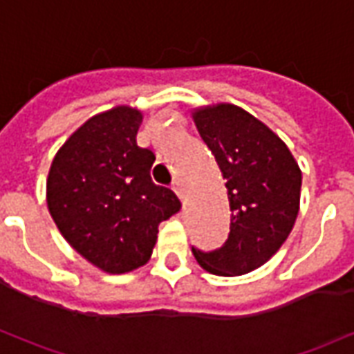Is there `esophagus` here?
I'll use <instances>...</instances> for the list:
<instances>
[{
    "instance_id": "34e87169",
    "label": "esophagus",
    "mask_w": 354,
    "mask_h": 354,
    "mask_svg": "<svg viewBox=\"0 0 354 354\" xmlns=\"http://www.w3.org/2000/svg\"><path fill=\"white\" fill-rule=\"evenodd\" d=\"M172 189L176 192V195L180 197V199L182 201L185 199V187H184V184L180 182V180H174V182H172Z\"/></svg>"
}]
</instances>
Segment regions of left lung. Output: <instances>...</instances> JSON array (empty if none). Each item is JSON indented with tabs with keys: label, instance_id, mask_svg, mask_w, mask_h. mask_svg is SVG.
Masks as SVG:
<instances>
[{
	"label": "left lung",
	"instance_id": "left-lung-1",
	"mask_svg": "<svg viewBox=\"0 0 354 354\" xmlns=\"http://www.w3.org/2000/svg\"><path fill=\"white\" fill-rule=\"evenodd\" d=\"M201 138L227 180V241L212 252L192 246L208 273L235 277L263 266L286 241L299 210L301 170L269 127L233 104L193 113Z\"/></svg>",
	"mask_w": 354,
	"mask_h": 354
}]
</instances>
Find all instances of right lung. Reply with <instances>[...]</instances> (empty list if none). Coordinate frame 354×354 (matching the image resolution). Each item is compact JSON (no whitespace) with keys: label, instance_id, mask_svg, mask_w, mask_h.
<instances>
[{"label":"right lung","instance_id":"right-lung-1","mask_svg":"<svg viewBox=\"0 0 354 354\" xmlns=\"http://www.w3.org/2000/svg\"><path fill=\"white\" fill-rule=\"evenodd\" d=\"M142 113H98L53 159L47 207L73 250L106 273H129L153 252L159 223L176 214V193L151 180L155 155L136 144Z\"/></svg>","mask_w":354,"mask_h":354}]
</instances>
